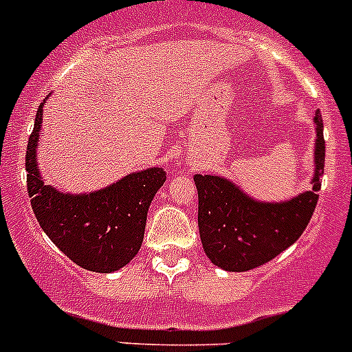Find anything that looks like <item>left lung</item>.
<instances>
[{
  "instance_id": "obj_1",
  "label": "left lung",
  "mask_w": 352,
  "mask_h": 352,
  "mask_svg": "<svg viewBox=\"0 0 352 352\" xmlns=\"http://www.w3.org/2000/svg\"><path fill=\"white\" fill-rule=\"evenodd\" d=\"M311 189L279 202L257 201L216 173L196 175L199 235L209 261L230 272H245L278 257L307 228L322 186L325 163L324 122L315 112Z\"/></svg>"
}]
</instances>
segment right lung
Masks as SVG:
<instances>
[{
  "instance_id": "1",
  "label": "right lung",
  "mask_w": 352,
  "mask_h": 352,
  "mask_svg": "<svg viewBox=\"0 0 352 352\" xmlns=\"http://www.w3.org/2000/svg\"><path fill=\"white\" fill-rule=\"evenodd\" d=\"M45 98L37 110L28 138L25 170L32 209L52 243L87 271L113 272L140 252L148 208L166 180L163 168L133 172L94 192H61L45 186L38 172L37 146Z\"/></svg>"
}]
</instances>
